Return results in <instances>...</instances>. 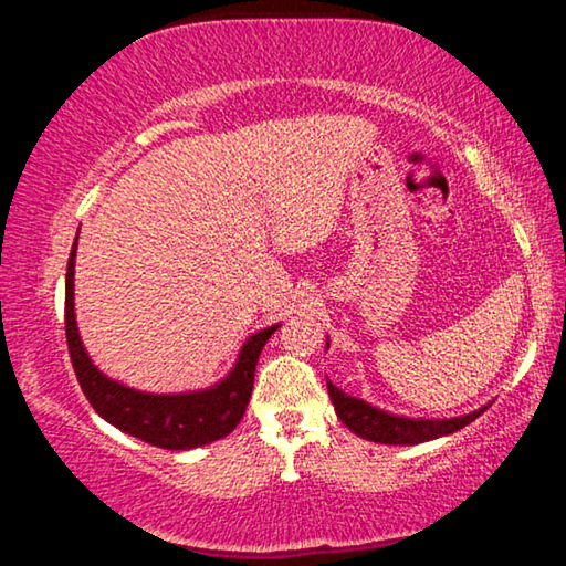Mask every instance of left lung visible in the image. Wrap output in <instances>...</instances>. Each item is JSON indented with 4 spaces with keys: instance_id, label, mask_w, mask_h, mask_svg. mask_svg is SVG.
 <instances>
[{
    "instance_id": "1",
    "label": "left lung",
    "mask_w": 566,
    "mask_h": 566,
    "mask_svg": "<svg viewBox=\"0 0 566 566\" xmlns=\"http://www.w3.org/2000/svg\"><path fill=\"white\" fill-rule=\"evenodd\" d=\"M327 389H329L334 411H337L342 424H347V429H352L357 437L369 439V442H379V444L432 442V439L447 437L457 432V429L467 427L469 421H474L482 411H486V407H490L486 405L482 409L469 411V415L452 417V419H415V417L389 415L385 409L371 407L369 401L344 395V391L334 387L329 379H327Z\"/></svg>"
}]
</instances>
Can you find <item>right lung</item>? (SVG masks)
<instances>
[{
	"mask_svg": "<svg viewBox=\"0 0 566 566\" xmlns=\"http://www.w3.org/2000/svg\"><path fill=\"white\" fill-rule=\"evenodd\" d=\"M74 256L76 242L72 247L70 264H66L64 286L66 347H70L74 375L94 411L122 432L161 449L205 447L232 432L239 419L244 417L249 397H252L256 359H260L266 339L280 329V324L252 334L239 352L232 371L214 387L181 391V395H149V391L132 389L94 367L84 349L74 317Z\"/></svg>",
	"mask_w": 566,
	"mask_h": 566,
	"instance_id": "obj_1",
	"label": "right lung"
}]
</instances>
